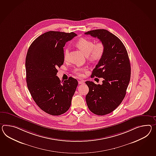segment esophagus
<instances>
[{
  "label": "esophagus",
  "instance_id": "esophagus-1",
  "mask_svg": "<svg viewBox=\"0 0 156 156\" xmlns=\"http://www.w3.org/2000/svg\"><path fill=\"white\" fill-rule=\"evenodd\" d=\"M78 83L80 84H83L84 83V81L83 80H80L78 81Z\"/></svg>",
  "mask_w": 156,
  "mask_h": 156
}]
</instances>
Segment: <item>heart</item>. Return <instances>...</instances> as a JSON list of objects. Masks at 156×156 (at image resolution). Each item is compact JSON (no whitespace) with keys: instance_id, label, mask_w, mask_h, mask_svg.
<instances>
[{"instance_id":"obj_1","label":"heart","mask_w":156,"mask_h":156,"mask_svg":"<svg viewBox=\"0 0 156 156\" xmlns=\"http://www.w3.org/2000/svg\"><path fill=\"white\" fill-rule=\"evenodd\" d=\"M77 47L87 55L90 60L92 61H98L101 59L105 51V46L102 42H99L95 44L94 42L86 38H81L76 42ZM69 48H65L64 51V58L65 60L68 59ZM87 70L86 67H76L74 69L73 72L78 76H82L83 73Z\"/></svg>"}]
</instances>
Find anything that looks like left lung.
Instances as JSON below:
<instances>
[{
  "label": "left lung",
  "mask_w": 156,
  "mask_h": 156,
  "mask_svg": "<svg viewBox=\"0 0 156 156\" xmlns=\"http://www.w3.org/2000/svg\"><path fill=\"white\" fill-rule=\"evenodd\" d=\"M85 34L98 38L105 46L104 55L91 75L103 78V84L86 82L89 88L86 96L88 109L94 114L104 115L115 110L125 96L131 76L130 62L123 43L109 31L96 29Z\"/></svg>",
  "instance_id": "8db88e82"
}]
</instances>
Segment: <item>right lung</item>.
Returning <instances> with one entry per match:
<instances>
[{
	"mask_svg": "<svg viewBox=\"0 0 156 156\" xmlns=\"http://www.w3.org/2000/svg\"><path fill=\"white\" fill-rule=\"evenodd\" d=\"M76 35L73 32H46L35 39L27 52L25 67L29 91L37 105L52 115L68 110L78 84L72 77L61 82L56 76L57 68L64 61L63 47Z\"/></svg>",
	"mask_w": 156,
	"mask_h": 156,
	"instance_id": "add662e5",
	"label": "right lung"
}]
</instances>
